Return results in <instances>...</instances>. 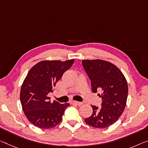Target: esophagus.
I'll list each match as a JSON object with an SVG mask.
<instances>
[{"instance_id":"obj_1","label":"esophagus","mask_w":148,"mask_h":148,"mask_svg":"<svg viewBox=\"0 0 148 148\" xmlns=\"http://www.w3.org/2000/svg\"><path fill=\"white\" fill-rule=\"evenodd\" d=\"M72 103H73V104H76V105H78V106H80V105H82V103L76 101H72Z\"/></svg>"}]
</instances>
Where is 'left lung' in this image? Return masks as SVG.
<instances>
[{
	"label": "left lung",
	"mask_w": 148,
	"mask_h": 148,
	"mask_svg": "<svg viewBox=\"0 0 148 148\" xmlns=\"http://www.w3.org/2000/svg\"><path fill=\"white\" fill-rule=\"evenodd\" d=\"M82 65L91 79V90H101V107L91 105L93 113L85 119L91 126L104 128L118 120L125 110L128 84L125 76L115 65L103 60H84Z\"/></svg>",
	"instance_id": "left-lung-1"
}]
</instances>
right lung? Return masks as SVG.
<instances>
[{
  "label": "right lung",
  "mask_w": 148,
  "mask_h": 148,
  "mask_svg": "<svg viewBox=\"0 0 148 148\" xmlns=\"http://www.w3.org/2000/svg\"><path fill=\"white\" fill-rule=\"evenodd\" d=\"M74 60H43L34 65L23 81L20 90V101L27 120L37 127L48 129L58 125L69 103H53L47 95L53 92L56 84Z\"/></svg>",
  "instance_id": "right-lung-1"
}]
</instances>
